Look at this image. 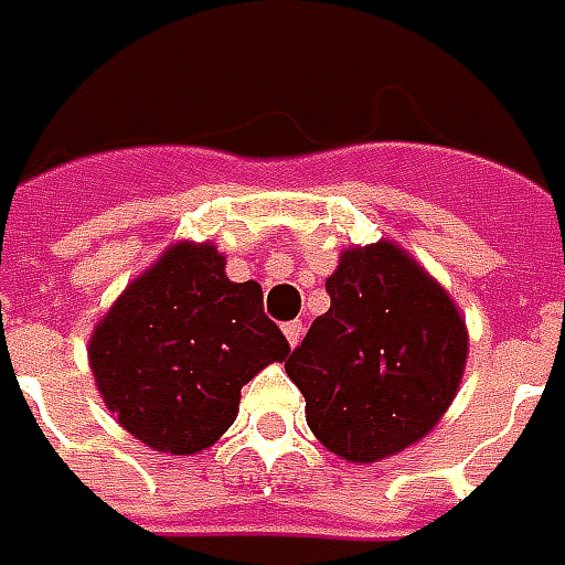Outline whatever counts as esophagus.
<instances>
[{
    "instance_id": "esophagus-1",
    "label": "esophagus",
    "mask_w": 565,
    "mask_h": 565,
    "mask_svg": "<svg viewBox=\"0 0 565 565\" xmlns=\"http://www.w3.org/2000/svg\"><path fill=\"white\" fill-rule=\"evenodd\" d=\"M301 322H286L282 326V334H286V340H289V347H298V340H301Z\"/></svg>"
}]
</instances>
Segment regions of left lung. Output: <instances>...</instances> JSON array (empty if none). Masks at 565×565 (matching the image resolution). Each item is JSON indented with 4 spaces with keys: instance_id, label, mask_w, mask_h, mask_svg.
Wrapping results in <instances>:
<instances>
[{
    "instance_id": "left-lung-1",
    "label": "left lung",
    "mask_w": 565,
    "mask_h": 565,
    "mask_svg": "<svg viewBox=\"0 0 565 565\" xmlns=\"http://www.w3.org/2000/svg\"><path fill=\"white\" fill-rule=\"evenodd\" d=\"M286 374L307 426L347 462H380L426 438L454 404L468 359L466 316L423 264L377 239L340 252Z\"/></svg>"
}]
</instances>
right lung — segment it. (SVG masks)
<instances>
[{
  "mask_svg": "<svg viewBox=\"0 0 565 565\" xmlns=\"http://www.w3.org/2000/svg\"><path fill=\"white\" fill-rule=\"evenodd\" d=\"M262 303V286L231 282L212 243H173L94 326L87 362L106 407L151 450L212 447L237 419L239 390L289 355Z\"/></svg>",
  "mask_w": 565,
  "mask_h": 565,
  "instance_id": "obj_1",
  "label": "right lung"
}]
</instances>
